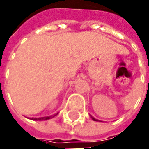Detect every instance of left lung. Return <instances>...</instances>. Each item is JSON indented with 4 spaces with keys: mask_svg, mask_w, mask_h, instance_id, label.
<instances>
[{
    "mask_svg": "<svg viewBox=\"0 0 149 149\" xmlns=\"http://www.w3.org/2000/svg\"><path fill=\"white\" fill-rule=\"evenodd\" d=\"M91 118H92V120H95V119H94V118H93L92 116H91Z\"/></svg>",
    "mask_w": 149,
    "mask_h": 149,
    "instance_id": "left-lung-1",
    "label": "left lung"
}]
</instances>
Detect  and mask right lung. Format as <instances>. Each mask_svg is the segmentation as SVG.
Masks as SVG:
<instances>
[{
	"label": "right lung",
	"mask_w": 149,
	"mask_h": 149,
	"mask_svg": "<svg viewBox=\"0 0 149 149\" xmlns=\"http://www.w3.org/2000/svg\"><path fill=\"white\" fill-rule=\"evenodd\" d=\"M56 115H54V116ZM53 117V116H47V117H41V118H32L31 120H49Z\"/></svg>",
	"instance_id": "right-lung-1"
}]
</instances>
